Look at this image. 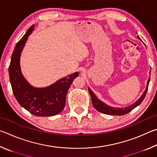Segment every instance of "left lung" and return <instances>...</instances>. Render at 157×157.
I'll return each mask as SVG.
<instances>
[{
	"instance_id": "1",
	"label": "left lung",
	"mask_w": 157,
	"mask_h": 157,
	"mask_svg": "<svg viewBox=\"0 0 157 157\" xmlns=\"http://www.w3.org/2000/svg\"><path fill=\"white\" fill-rule=\"evenodd\" d=\"M137 37L139 40H140V38L139 36H138ZM150 79V78H149L148 80H147V87H146L145 91H144V93H143L141 96H140V98L136 101V102H135L134 104L132 105H129V106H128V107H124V108H115V107H109V106H108L106 104H105L104 102H102V101L98 99V98L95 96V95L94 94V93H93L91 90L89 88V94H90V95H91V97L92 104H93V105H94V107L95 108V109L99 111V112L105 113V114H108V115L123 116L126 113H128L132 109H134L135 107H136L137 106H139L140 103L143 102V100H144L146 94H147V91Z\"/></svg>"
}]
</instances>
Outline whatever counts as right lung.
<instances>
[{
    "mask_svg": "<svg viewBox=\"0 0 157 157\" xmlns=\"http://www.w3.org/2000/svg\"><path fill=\"white\" fill-rule=\"evenodd\" d=\"M33 25L13 51L9 66V75L12 91L19 105L36 116H52L62 111L66 105V97L78 72L71 74L45 88H35L26 81L21 73L20 57L28 37L33 33Z\"/></svg>",
    "mask_w": 157,
    "mask_h": 157,
    "instance_id": "1",
    "label": "right lung"
}]
</instances>
